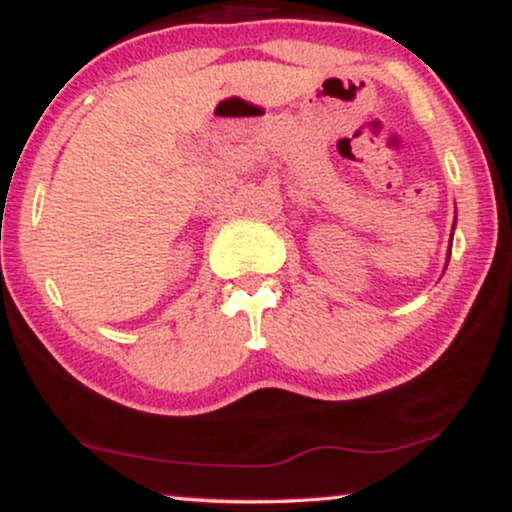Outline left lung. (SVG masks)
<instances>
[{"label": "left lung", "mask_w": 512, "mask_h": 512, "mask_svg": "<svg viewBox=\"0 0 512 512\" xmlns=\"http://www.w3.org/2000/svg\"><path fill=\"white\" fill-rule=\"evenodd\" d=\"M454 223H457V219H454ZM454 223H452V235H454ZM450 254H452V237H450V249H447V261H445V268H447V263H450Z\"/></svg>", "instance_id": "left-lung-1"}]
</instances>
